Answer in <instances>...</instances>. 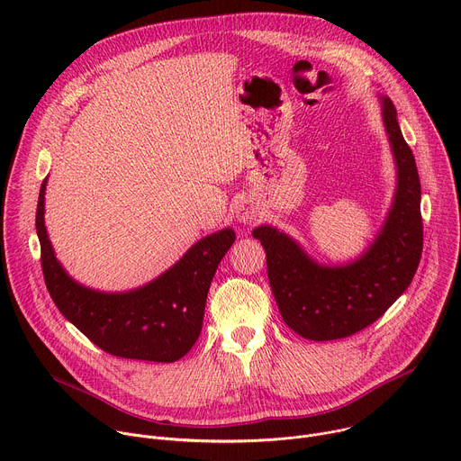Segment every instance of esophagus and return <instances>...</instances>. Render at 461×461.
I'll use <instances>...</instances> for the list:
<instances>
[{
    "mask_svg": "<svg viewBox=\"0 0 461 461\" xmlns=\"http://www.w3.org/2000/svg\"><path fill=\"white\" fill-rule=\"evenodd\" d=\"M257 217H258L257 210H255L253 206H249L248 203H242V204H239V206L235 208V219H237L239 222H242V224H251Z\"/></svg>",
    "mask_w": 461,
    "mask_h": 461,
    "instance_id": "1",
    "label": "esophagus"
}]
</instances>
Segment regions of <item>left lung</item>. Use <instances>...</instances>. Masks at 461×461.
I'll use <instances>...</instances> for the list:
<instances>
[{
  "mask_svg": "<svg viewBox=\"0 0 461 461\" xmlns=\"http://www.w3.org/2000/svg\"><path fill=\"white\" fill-rule=\"evenodd\" d=\"M383 102V122L398 166V189L386 222L368 251L347 267H319L285 233L260 226L268 281L283 321L304 339L332 341L377 321L409 288L423 251L421 184L396 107Z\"/></svg>",
  "mask_w": 461,
  "mask_h": 461,
  "instance_id": "left-lung-1",
  "label": "left lung"
}]
</instances>
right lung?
Wrapping results in <instances>:
<instances>
[{
  "label": "right lung",
  "mask_w": 461,
  "mask_h": 461,
  "mask_svg": "<svg viewBox=\"0 0 461 461\" xmlns=\"http://www.w3.org/2000/svg\"><path fill=\"white\" fill-rule=\"evenodd\" d=\"M45 180L38 196L36 231L41 272L56 308L104 352L157 363L184 357L203 330L212 279L235 242L233 230H222L196 242L164 276L140 290L100 294L77 285L54 257L43 224Z\"/></svg>",
  "instance_id": "obj_1"
}]
</instances>
